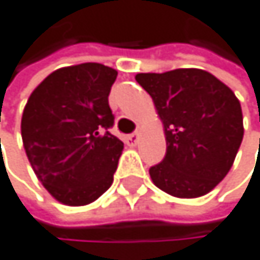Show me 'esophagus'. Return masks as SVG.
Masks as SVG:
<instances>
[{"mask_svg":"<svg viewBox=\"0 0 260 260\" xmlns=\"http://www.w3.org/2000/svg\"><path fill=\"white\" fill-rule=\"evenodd\" d=\"M138 141H140V133H138V132H135V133L128 135V137H125V143H127L128 146H137Z\"/></svg>","mask_w":260,"mask_h":260,"instance_id":"esophagus-1","label":"esophagus"}]
</instances>
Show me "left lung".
Listing matches in <instances>:
<instances>
[{
	"label": "left lung",
	"instance_id": "obj_1",
	"mask_svg": "<svg viewBox=\"0 0 260 260\" xmlns=\"http://www.w3.org/2000/svg\"><path fill=\"white\" fill-rule=\"evenodd\" d=\"M165 130L167 154L149 168L154 184L178 199L213 190L232 168L243 140V114L235 93L197 68L140 73Z\"/></svg>",
	"mask_w": 260,
	"mask_h": 260
}]
</instances>
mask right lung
Wrapping results in <instances>:
<instances>
[{
	"mask_svg": "<svg viewBox=\"0 0 260 260\" xmlns=\"http://www.w3.org/2000/svg\"><path fill=\"white\" fill-rule=\"evenodd\" d=\"M117 71L81 63L49 74L29 95L22 140L33 172L55 200L95 202L111 187L123 143L111 135L108 96Z\"/></svg>",
	"mask_w": 260,
	"mask_h": 260,
	"instance_id": "1",
	"label": "right lung"
}]
</instances>
